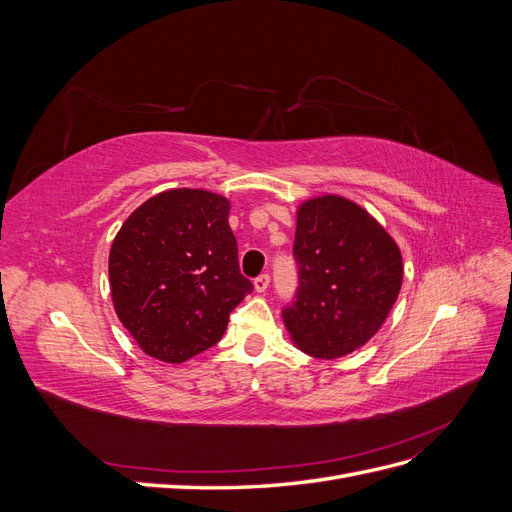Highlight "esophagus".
Here are the masks:
<instances>
[{"instance_id":"esophagus-1","label":"esophagus","mask_w":512,"mask_h":512,"mask_svg":"<svg viewBox=\"0 0 512 512\" xmlns=\"http://www.w3.org/2000/svg\"><path fill=\"white\" fill-rule=\"evenodd\" d=\"M269 282H271L269 273H262V275H258L256 280H254V288H256V292H265V290L269 288Z\"/></svg>"}]
</instances>
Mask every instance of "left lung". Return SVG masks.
Listing matches in <instances>:
<instances>
[{"mask_svg": "<svg viewBox=\"0 0 512 512\" xmlns=\"http://www.w3.org/2000/svg\"><path fill=\"white\" fill-rule=\"evenodd\" d=\"M292 254L299 290L282 314L292 344L327 361L365 346L404 282L395 239L361 205L322 194L299 205Z\"/></svg>", "mask_w": 512, "mask_h": 512, "instance_id": "8db88e82", "label": "left lung"}]
</instances>
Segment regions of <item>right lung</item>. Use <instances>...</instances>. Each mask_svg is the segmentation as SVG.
<instances>
[{
  "instance_id": "right-lung-1",
  "label": "right lung",
  "mask_w": 512,
  "mask_h": 512,
  "mask_svg": "<svg viewBox=\"0 0 512 512\" xmlns=\"http://www.w3.org/2000/svg\"><path fill=\"white\" fill-rule=\"evenodd\" d=\"M230 200L166 190L134 209L108 254L117 318L141 350L179 365L222 339L252 282L239 271Z\"/></svg>"
}]
</instances>
